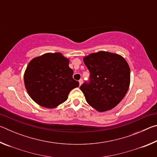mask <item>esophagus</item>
<instances>
[{
  "label": "esophagus",
  "mask_w": 157,
  "mask_h": 157,
  "mask_svg": "<svg viewBox=\"0 0 157 157\" xmlns=\"http://www.w3.org/2000/svg\"><path fill=\"white\" fill-rule=\"evenodd\" d=\"M79 86H80V85H82V84L83 83V79H80L79 80Z\"/></svg>",
  "instance_id": "obj_1"
}]
</instances>
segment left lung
<instances>
[{"label":"left lung","mask_w":157,"mask_h":157,"mask_svg":"<svg viewBox=\"0 0 157 157\" xmlns=\"http://www.w3.org/2000/svg\"><path fill=\"white\" fill-rule=\"evenodd\" d=\"M90 72L89 82L80 86L86 102L98 111L110 110L128 91L130 69L121 55L100 51L84 58Z\"/></svg>","instance_id":"1"}]
</instances>
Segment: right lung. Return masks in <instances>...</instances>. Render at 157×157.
<instances>
[{
  "mask_svg": "<svg viewBox=\"0 0 157 157\" xmlns=\"http://www.w3.org/2000/svg\"><path fill=\"white\" fill-rule=\"evenodd\" d=\"M68 63L69 60L59 52L46 53L30 61L24 74V83L34 102L54 108L67 100L71 90L79 86Z\"/></svg>",
  "mask_w": 157,
  "mask_h": 157,
  "instance_id": "add662e5",
  "label": "right lung"
}]
</instances>
